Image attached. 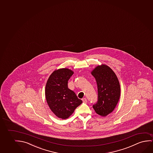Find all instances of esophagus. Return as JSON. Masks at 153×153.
<instances>
[{"label":"esophagus","instance_id":"1","mask_svg":"<svg viewBox=\"0 0 153 153\" xmlns=\"http://www.w3.org/2000/svg\"><path fill=\"white\" fill-rule=\"evenodd\" d=\"M82 101H83V102L84 103H86V102H87V99H86V98L82 99Z\"/></svg>","mask_w":153,"mask_h":153}]
</instances>
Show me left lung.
<instances>
[{"instance_id": "8db88e82", "label": "left lung", "mask_w": 153, "mask_h": 153, "mask_svg": "<svg viewBox=\"0 0 153 153\" xmlns=\"http://www.w3.org/2000/svg\"><path fill=\"white\" fill-rule=\"evenodd\" d=\"M91 73L97 81L98 101L93 105L97 114L105 117L114 111L121 94L120 82L115 73L107 65H99Z\"/></svg>"}]
</instances>
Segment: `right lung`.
Masks as SVG:
<instances>
[{
  "label": "right lung",
  "mask_w": 153,
  "mask_h": 153,
  "mask_svg": "<svg viewBox=\"0 0 153 153\" xmlns=\"http://www.w3.org/2000/svg\"><path fill=\"white\" fill-rule=\"evenodd\" d=\"M73 73L68 68L56 70L46 83L45 95L48 105L56 116L62 120L69 118L82 103L68 86V80Z\"/></svg>",
  "instance_id": "right-lung-1"
}]
</instances>
